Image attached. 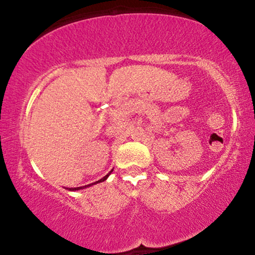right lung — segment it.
Masks as SVG:
<instances>
[{
    "mask_svg": "<svg viewBox=\"0 0 255 255\" xmlns=\"http://www.w3.org/2000/svg\"><path fill=\"white\" fill-rule=\"evenodd\" d=\"M113 170H114V169H111V170H110V172H109V174H107V175H105V176H104V177H102V178H101V180L96 181V182H93V183H90V184H87V186H83V187H74V188H66V189H68V191H73V192H74V191H80V189L87 188V187H90V186H93V184H97V183H99V182H104V181H105V180H107V178H108V177H109V175L111 174V172H113Z\"/></svg>",
    "mask_w": 255,
    "mask_h": 255,
    "instance_id": "obj_1",
    "label": "right lung"
}]
</instances>
